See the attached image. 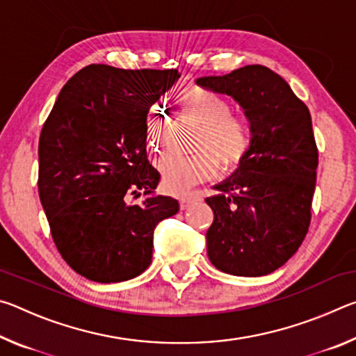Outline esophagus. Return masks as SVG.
Instances as JSON below:
<instances>
[{"mask_svg":"<svg viewBox=\"0 0 356 356\" xmlns=\"http://www.w3.org/2000/svg\"><path fill=\"white\" fill-rule=\"evenodd\" d=\"M197 201H200V196H196V195H186V196L179 197L180 210H186V209L191 206V204H195Z\"/></svg>","mask_w":356,"mask_h":356,"instance_id":"34e87169","label":"esophagus"}]
</instances>
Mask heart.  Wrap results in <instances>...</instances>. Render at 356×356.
Here are the masks:
<instances>
[{"label":"heart","instance_id":"1","mask_svg":"<svg viewBox=\"0 0 356 356\" xmlns=\"http://www.w3.org/2000/svg\"><path fill=\"white\" fill-rule=\"evenodd\" d=\"M177 113L200 125L193 150L195 155H165L156 161L161 186L171 195H184L191 186L213 179L222 171L238 170L252 152L254 135L248 119L231 113V104L221 94L200 84H188L176 97ZM168 122L156 108L144 118V138L150 152H159L165 143Z\"/></svg>","mask_w":356,"mask_h":356}]
</instances>
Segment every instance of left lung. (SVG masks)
<instances>
[{"instance_id": "1", "label": "left lung", "mask_w": 356, "mask_h": 356, "mask_svg": "<svg viewBox=\"0 0 356 356\" xmlns=\"http://www.w3.org/2000/svg\"><path fill=\"white\" fill-rule=\"evenodd\" d=\"M196 83L238 102L254 135L248 160L206 200L209 259L229 275H268L297 252L311 222L318 154L309 110L265 65Z\"/></svg>"}]
</instances>
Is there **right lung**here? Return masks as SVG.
Here are the masks:
<instances>
[{"label":"right lung","instance_id":"add662e5","mask_svg":"<svg viewBox=\"0 0 356 356\" xmlns=\"http://www.w3.org/2000/svg\"><path fill=\"white\" fill-rule=\"evenodd\" d=\"M177 69L91 64L58 95L39 138V196L65 262L95 282L135 278L152 262L154 229L179 212L156 196L144 118L179 80ZM145 191L141 204L130 195Z\"/></svg>","mask_w":356,"mask_h":356}]
</instances>
